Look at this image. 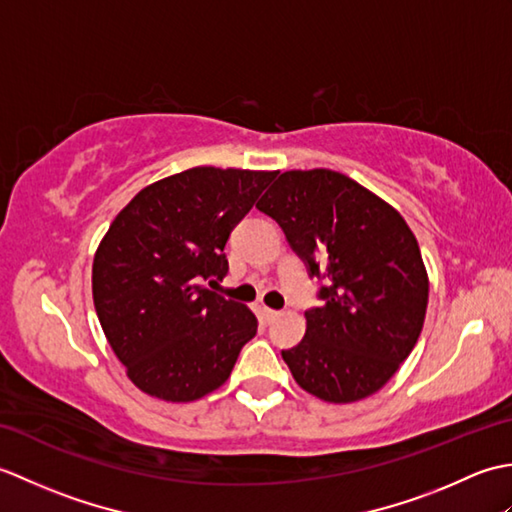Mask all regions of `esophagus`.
Instances as JSON below:
<instances>
[{
	"label": "esophagus",
	"instance_id": "1",
	"mask_svg": "<svg viewBox=\"0 0 512 512\" xmlns=\"http://www.w3.org/2000/svg\"><path fill=\"white\" fill-rule=\"evenodd\" d=\"M262 314H264V321H266V323H273L275 319H279V317H281V312H277V310H270V308H264V312H262Z\"/></svg>",
	"mask_w": 512,
	"mask_h": 512
}]
</instances>
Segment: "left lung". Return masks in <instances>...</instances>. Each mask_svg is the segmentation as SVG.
Masks as SVG:
<instances>
[{
  "instance_id": "left-lung-1",
  "label": "left lung",
  "mask_w": 512,
  "mask_h": 512,
  "mask_svg": "<svg viewBox=\"0 0 512 512\" xmlns=\"http://www.w3.org/2000/svg\"><path fill=\"white\" fill-rule=\"evenodd\" d=\"M257 209L325 281L306 336L281 352L299 387L339 405L376 394L422 332L429 279L416 235L394 206L330 169L281 173Z\"/></svg>"
}]
</instances>
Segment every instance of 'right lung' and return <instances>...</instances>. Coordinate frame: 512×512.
Instances as JSON below:
<instances>
[{"label": "right lung", "mask_w": 512, "mask_h": 512, "mask_svg": "<svg viewBox=\"0 0 512 512\" xmlns=\"http://www.w3.org/2000/svg\"><path fill=\"white\" fill-rule=\"evenodd\" d=\"M277 171L193 167L149 184L114 217L92 266L101 328L145 394L191 402L226 383L257 319L206 288L224 246Z\"/></svg>", "instance_id": "right-lung-1"}]
</instances>
